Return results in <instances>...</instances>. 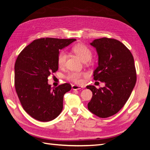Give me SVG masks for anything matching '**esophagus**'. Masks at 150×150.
Here are the masks:
<instances>
[{
    "label": "esophagus",
    "instance_id": "34e87169",
    "mask_svg": "<svg viewBox=\"0 0 150 150\" xmlns=\"http://www.w3.org/2000/svg\"><path fill=\"white\" fill-rule=\"evenodd\" d=\"M83 86H78V85H72V89L73 90H79L81 88H83Z\"/></svg>",
    "mask_w": 150,
    "mask_h": 150
}]
</instances>
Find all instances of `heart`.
I'll list each match as a JSON object with an SVG mask.
<instances>
[{
    "instance_id": "1",
    "label": "heart",
    "mask_w": 150,
    "mask_h": 150,
    "mask_svg": "<svg viewBox=\"0 0 150 150\" xmlns=\"http://www.w3.org/2000/svg\"><path fill=\"white\" fill-rule=\"evenodd\" d=\"M72 51L78 55L82 61L88 62L91 60L93 56V52L91 49L84 44H78L72 47ZM67 54L65 51H61L57 57V62L58 66L63 67L67 60ZM87 76L85 72L71 71L66 76V79L76 84H81L83 82V78Z\"/></svg>"
}]
</instances>
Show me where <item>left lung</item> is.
<instances>
[{
	"label": "left lung",
	"instance_id": "8db88e82",
	"mask_svg": "<svg viewBox=\"0 0 150 150\" xmlns=\"http://www.w3.org/2000/svg\"><path fill=\"white\" fill-rule=\"evenodd\" d=\"M91 45L99 56L94 79L104 83L105 86L99 89L86 86L93 92L88 108L95 115L105 118L116 114L128 101L137 82V71L132 54L119 40L103 38L94 40Z\"/></svg>",
	"mask_w": 150,
	"mask_h": 150
}]
</instances>
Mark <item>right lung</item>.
I'll list each match as a JSON object with an SVG mask.
<instances>
[{"label":"right lung","instance_id":"1","mask_svg":"<svg viewBox=\"0 0 150 150\" xmlns=\"http://www.w3.org/2000/svg\"><path fill=\"white\" fill-rule=\"evenodd\" d=\"M76 39L40 38L20 52L15 63L14 84L21 105L35 120L49 121L60 115L63 98L71 89L69 83L52 88L48 77L58 70L57 57Z\"/></svg>","mask_w":150,"mask_h":150}]
</instances>
